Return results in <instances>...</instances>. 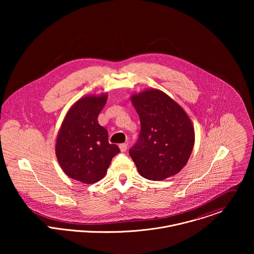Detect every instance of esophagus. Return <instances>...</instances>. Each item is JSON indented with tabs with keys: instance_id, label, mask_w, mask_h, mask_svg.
Masks as SVG:
<instances>
[{
	"instance_id": "obj_1",
	"label": "esophagus",
	"mask_w": 254,
	"mask_h": 254,
	"mask_svg": "<svg viewBox=\"0 0 254 254\" xmlns=\"http://www.w3.org/2000/svg\"><path fill=\"white\" fill-rule=\"evenodd\" d=\"M119 147H120V150H121L122 152H124V151L127 150V144H120Z\"/></svg>"
}]
</instances>
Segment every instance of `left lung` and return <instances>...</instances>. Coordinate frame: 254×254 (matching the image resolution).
<instances>
[{
  "label": "left lung",
  "instance_id": "obj_1",
  "mask_svg": "<svg viewBox=\"0 0 254 254\" xmlns=\"http://www.w3.org/2000/svg\"><path fill=\"white\" fill-rule=\"evenodd\" d=\"M141 121L136 144L129 149L141 176L164 180L181 171L194 144L191 122L181 107L158 90L132 97Z\"/></svg>",
  "mask_w": 254,
  "mask_h": 254
}]
</instances>
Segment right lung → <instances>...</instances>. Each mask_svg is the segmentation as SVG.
Masks as SVG:
<instances>
[{"mask_svg": "<svg viewBox=\"0 0 254 254\" xmlns=\"http://www.w3.org/2000/svg\"><path fill=\"white\" fill-rule=\"evenodd\" d=\"M108 97L89 96L67 112L61 127L56 154L64 173L76 181L94 184L106 175L112 158L120 152L109 144V132L98 122Z\"/></svg>", "mask_w": 254, "mask_h": 254, "instance_id": "obj_1", "label": "right lung"}]
</instances>
